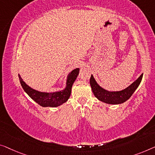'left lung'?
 <instances>
[{
    "label": "left lung",
    "instance_id": "8db88e82",
    "mask_svg": "<svg viewBox=\"0 0 155 155\" xmlns=\"http://www.w3.org/2000/svg\"><path fill=\"white\" fill-rule=\"evenodd\" d=\"M143 75V74H142L134 82L132 83L127 88L120 91L110 92L102 88L97 84L92 75H91V79H90V84H91L94 95L99 100L104 103L109 104H119L124 103L131 97V96L132 95V94L141 82Z\"/></svg>",
    "mask_w": 155,
    "mask_h": 155
}]
</instances>
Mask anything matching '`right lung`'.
Segmentation results:
<instances>
[{
	"mask_svg": "<svg viewBox=\"0 0 155 155\" xmlns=\"http://www.w3.org/2000/svg\"><path fill=\"white\" fill-rule=\"evenodd\" d=\"M79 73V68H76L69 74L67 78L66 87L63 91L54 92H40L33 89L25 83L18 74L21 85L24 91L31 99L43 107H57L66 102L70 98L71 87Z\"/></svg>",
	"mask_w": 155,
	"mask_h": 155,
	"instance_id": "1",
	"label": "right lung"
}]
</instances>
